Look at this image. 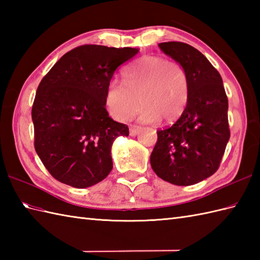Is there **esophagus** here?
Listing matches in <instances>:
<instances>
[{
    "mask_svg": "<svg viewBox=\"0 0 260 260\" xmlns=\"http://www.w3.org/2000/svg\"><path fill=\"white\" fill-rule=\"evenodd\" d=\"M139 131H140V127L139 126H129V134L132 136L136 135L137 133H139Z\"/></svg>",
    "mask_w": 260,
    "mask_h": 260,
    "instance_id": "1",
    "label": "esophagus"
}]
</instances>
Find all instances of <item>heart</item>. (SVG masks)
I'll use <instances>...</instances> for the list:
<instances>
[{
  "label": "heart",
  "mask_w": 260,
  "mask_h": 260,
  "mask_svg": "<svg viewBox=\"0 0 260 260\" xmlns=\"http://www.w3.org/2000/svg\"><path fill=\"white\" fill-rule=\"evenodd\" d=\"M123 81L108 85L105 103L109 114L125 120L143 105L140 117L165 123L178 120L190 98V78L184 66L159 56H145L132 63Z\"/></svg>",
  "instance_id": "1"
}]
</instances>
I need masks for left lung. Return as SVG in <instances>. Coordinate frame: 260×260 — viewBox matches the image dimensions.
Returning a JSON list of instances; mask_svg holds the SVG:
<instances>
[{
    "label": "left lung",
    "mask_w": 260,
    "mask_h": 260,
    "mask_svg": "<svg viewBox=\"0 0 260 260\" xmlns=\"http://www.w3.org/2000/svg\"><path fill=\"white\" fill-rule=\"evenodd\" d=\"M158 47L184 66L190 98L172 126L157 129L151 167L158 178L175 185H192L217 172L230 139L228 97L218 70L196 48L169 41Z\"/></svg>",
    "instance_id": "1"
}]
</instances>
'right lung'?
<instances>
[{
  "instance_id": "add662e5",
  "label": "right lung",
  "mask_w": 260,
  "mask_h": 260,
  "mask_svg": "<svg viewBox=\"0 0 260 260\" xmlns=\"http://www.w3.org/2000/svg\"><path fill=\"white\" fill-rule=\"evenodd\" d=\"M139 51L79 46L63 54L39 84L32 105L35 148L61 183L84 189L112 171L113 142L129 131L109 117L105 97L116 69Z\"/></svg>"
}]
</instances>
